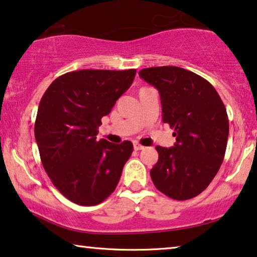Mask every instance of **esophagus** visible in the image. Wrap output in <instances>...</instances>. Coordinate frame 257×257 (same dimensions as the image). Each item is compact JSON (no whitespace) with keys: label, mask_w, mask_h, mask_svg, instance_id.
I'll list each match as a JSON object with an SVG mask.
<instances>
[{"label":"esophagus","mask_w":257,"mask_h":257,"mask_svg":"<svg viewBox=\"0 0 257 257\" xmlns=\"http://www.w3.org/2000/svg\"><path fill=\"white\" fill-rule=\"evenodd\" d=\"M134 149H135L136 151H139V150H142V149H144V147L143 145H141L140 143H134Z\"/></svg>","instance_id":"34e87169"}]
</instances>
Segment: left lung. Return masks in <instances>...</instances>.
Masks as SVG:
<instances>
[{
	"instance_id": "1",
	"label": "left lung",
	"mask_w": 257,
	"mask_h": 257,
	"mask_svg": "<svg viewBox=\"0 0 257 257\" xmlns=\"http://www.w3.org/2000/svg\"><path fill=\"white\" fill-rule=\"evenodd\" d=\"M140 77L159 91L164 123L174 129L172 148L156 147L158 162L150 171L156 188L185 201L210 185L224 160L228 117L219 94L208 80L186 69H142Z\"/></svg>"
}]
</instances>
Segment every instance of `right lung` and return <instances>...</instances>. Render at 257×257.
<instances>
[{
    "instance_id": "1",
    "label": "right lung",
    "mask_w": 257,
    "mask_h": 257,
    "mask_svg": "<svg viewBox=\"0 0 257 257\" xmlns=\"http://www.w3.org/2000/svg\"><path fill=\"white\" fill-rule=\"evenodd\" d=\"M135 69L78 70L57 77L41 98L34 135L46 173L79 205H97L115 190L133 143L97 140L101 117L132 85Z\"/></svg>"
}]
</instances>
